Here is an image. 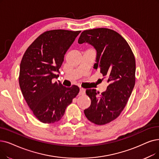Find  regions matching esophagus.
<instances>
[{
  "instance_id": "34e87169",
  "label": "esophagus",
  "mask_w": 159,
  "mask_h": 159,
  "mask_svg": "<svg viewBox=\"0 0 159 159\" xmlns=\"http://www.w3.org/2000/svg\"><path fill=\"white\" fill-rule=\"evenodd\" d=\"M85 93V89L82 88H80V91L79 93V95H84Z\"/></svg>"
}]
</instances>
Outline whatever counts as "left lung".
Returning <instances> with one entry per match:
<instances>
[{
    "instance_id": "left-lung-1",
    "label": "left lung",
    "mask_w": 159,
    "mask_h": 159,
    "mask_svg": "<svg viewBox=\"0 0 159 159\" xmlns=\"http://www.w3.org/2000/svg\"><path fill=\"white\" fill-rule=\"evenodd\" d=\"M78 42L94 47L97 58L93 67L100 71L109 84L101 94L94 89H86L91 105L84 112L89 121L96 125H105L120 115L133 92L136 80L134 55L127 41L109 29L84 30Z\"/></svg>"
}]
</instances>
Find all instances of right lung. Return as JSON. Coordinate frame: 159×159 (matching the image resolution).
Listing matches in <instances>:
<instances>
[{"label":"right lung","mask_w":159,"mask_h":159,"mask_svg":"<svg viewBox=\"0 0 159 159\" xmlns=\"http://www.w3.org/2000/svg\"><path fill=\"white\" fill-rule=\"evenodd\" d=\"M81 31L52 30L42 33L25 52L20 64L19 83L24 98L41 122L61 120L66 107L79 92L73 85L66 88L52 79L64 61L65 54Z\"/></svg>","instance_id":"1"}]
</instances>
